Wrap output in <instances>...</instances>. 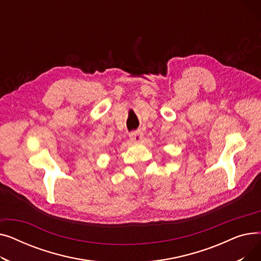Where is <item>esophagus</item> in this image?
Returning <instances> with one entry per match:
<instances>
[{
	"instance_id": "34e87169",
	"label": "esophagus",
	"mask_w": 261,
	"mask_h": 261,
	"mask_svg": "<svg viewBox=\"0 0 261 261\" xmlns=\"http://www.w3.org/2000/svg\"><path fill=\"white\" fill-rule=\"evenodd\" d=\"M130 136V140L133 142V143H140L142 142L143 140V133L141 131H134V132H131L129 134Z\"/></svg>"
}]
</instances>
